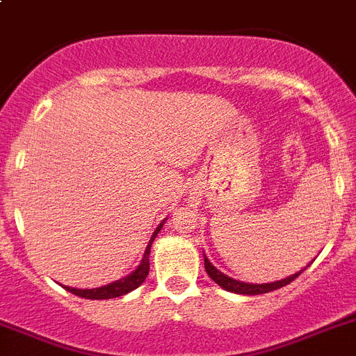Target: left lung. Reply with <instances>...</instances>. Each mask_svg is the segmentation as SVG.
Masks as SVG:
<instances>
[{"mask_svg":"<svg viewBox=\"0 0 356 356\" xmlns=\"http://www.w3.org/2000/svg\"><path fill=\"white\" fill-rule=\"evenodd\" d=\"M204 264H206L207 275H209V277L213 278L218 286L222 287V289L229 291V293H236V294H248V296H255V294H264V293H271V291L280 289V287L291 284L296 277H300V275L303 273V270H305V268H303V270H300L298 273L291 275V277L287 278H282V280H277V282H268V284H246V282L234 280V278L227 277L225 273H222V271L218 270L216 266L211 264V261L206 257V254H204Z\"/></svg>","mask_w":356,"mask_h":356,"instance_id":"left-lung-1","label":"left lung"}]
</instances>
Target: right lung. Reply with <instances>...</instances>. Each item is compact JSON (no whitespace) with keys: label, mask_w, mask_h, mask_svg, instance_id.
Instances as JSON below:
<instances>
[{"label":"right lung","mask_w":356,"mask_h":356,"mask_svg":"<svg viewBox=\"0 0 356 356\" xmlns=\"http://www.w3.org/2000/svg\"><path fill=\"white\" fill-rule=\"evenodd\" d=\"M166 218L163 220L161 223L158 225V229L152 232V238H150L149 245H147L145 248V254H143L142 261H140V264L136 266V270L131 271L127 277L124 278H118V280L111 282V284H106V286H101V287H94V289H76V287H67V286H62L63 289L69 291V293L76 294V296L79 298H86V300H111V298H118V296H124V294L131 293V291H134L136 287H140L143 284V280L147 278V275H149V268H150V262H149V254H150V246H152V243H154L156 236H158V232L161 230V227L165 225Z\"/></svg>","instance_id":"right-lung-1"}]
</instances>
